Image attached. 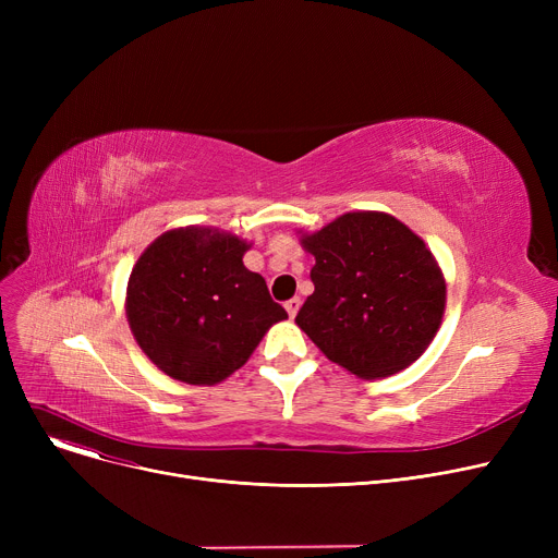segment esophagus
<instances>
[{
	"label": "esophagus",
	"mask_w": 558,
	"mask_h": 558,
	"mask_svg": "<svg viewBox=\"0 0 558 558\" xmlns=\"http://www.w3.org/2000/svg\"><path fill=\"white\" fill-rule=\"evenodd\" d=\"M284 310H287V314L294 318L296 314H299V310H301V299L299 296H294V299H289L287 303H284Z\"/></svg>",
	"instance_id": "esophagus-1"
}]
</instances>
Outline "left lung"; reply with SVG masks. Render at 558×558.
Instances as JSON below:
<instances>
[{"label": "left lung", "mask_w": 558, "mask_h": 558, "mask_svg": "<svg viewBox=\"0 0 558 558\" xmlns=\"http://www.w3.org/2000/svg\"><path fill=\"white\" fill-rule=\"evenodd\" d=\"M301 244L316 264L296 324L330 362L377 379L425 353L444 320L446 280L416 232L387 213H345Z\"/></svg>", "instance_id": "left-lung-1"}]
</instances>
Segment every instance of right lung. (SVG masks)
Masks as SVG:
<instances>
[{"instance_id":"add662e5","label":"right lung","mask_w":558,"mask_h":558,"mask_svg":"<svg viewBox=\"0 0 558 558\" xmlns=\"http://www.w3.org/2000/svg\"><path fill=\"white\" fill-rule=\"evenodd\" d=\"M251 244L217 228L167 230L135 262L126 318L162 373L213 387L246 364L267 330L287 318L267 282L244 267Z\"/></svg>"}]
</instances>
